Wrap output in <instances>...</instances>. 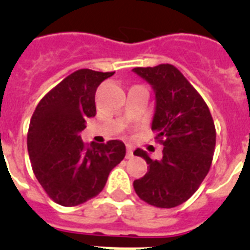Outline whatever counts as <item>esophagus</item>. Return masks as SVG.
<instances>
[{
  "label": "esophagus",
  "instance_id": "esophagus-1",
  "mask_svg": "<svg viewBox=\"0 0 250 250\" xmlns=\"http://www.w3.org/2000/svg\"><path fill=\"white\" fill-rule=\"evenodd\" d=\"M134 154H132V149L130 146H127L126 149V159H132Z\"/></svg>",
  "mask_w": 250,
  "mask_h": 250
}]
</instances>
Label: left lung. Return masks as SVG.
I'll return each instance as SVG.
<instances>
[{
  "label": "left lung",
  "instance_id": "1",
  "mask_svg": "<svg viewBox=\"0 0 250 250\" xmlns=\"http://www.w3.org/2000/svg\"><path fill=\"white\" fill-rule=\"evenodd\" d=\"M132 71L154 90L151 130L156 139H164L160 160H152L143 149L134 151L149 164L147 173L134 182V189L147 204L175 208L198 190L210 169L216 138L213 118L199 92L173 65Z\"/></svg>",
  "mask_w": 250,
  "mask_h": 250
}]
</instances>
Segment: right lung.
I'll return each mask as SVG.
<instances>
[{
  "label": "right lung",
  "instance_id": "right-lung-1",
  "mask_svg": "<svg viewBox=\"0 0 250 250\" xmlns=\"http://www.w3.org/2000/svg\"><path fill=\"white\" fill-rule=\"evenodd\" d=\"M114 72L81 68L40 101L30 121L27 150L35 176L47 195L63 207L98 195L110 171L125 158L120 140L85 146L80 132L96 115L95 92Z\"/></svg>",
  "mask_w": 250,
  "mask_h": 250
}]
</instances>
